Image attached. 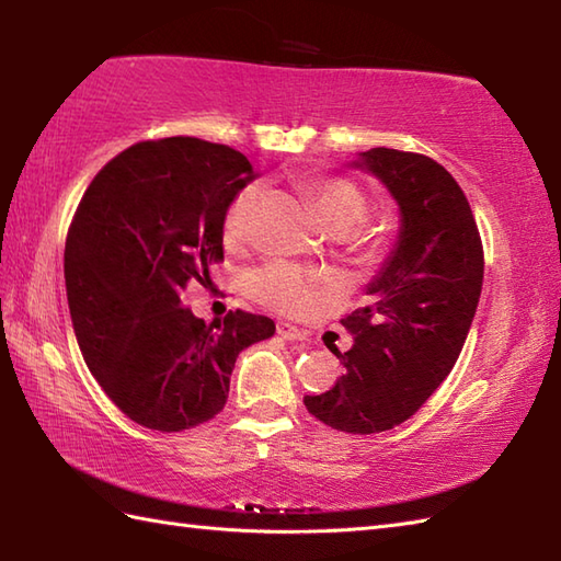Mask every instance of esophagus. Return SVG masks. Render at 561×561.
Wrapping results in <instances>:
<instances>
[{
    "label": "esophagus",
    "instance_id": "esophagus-1",
    "mask_svg": "<svg viewBox=\"0 0 561 561\" xmlns=\"http://www.w3.org/2000/svg\"><path fill=\"white\" fill-rule=\"evenodd\" d=\"M277 335L282 337V340H289V342H294V340H306V332H301L299 328L296 325H291V323H279L277 325Z\"/></svg>",
    "mask_w": 561,
    "mask_h": 561
}]
</instances>
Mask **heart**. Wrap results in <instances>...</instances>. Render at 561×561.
Wrapping results in <instances>:
<instances>
[{"instance_id":"obj_1","label":"heart","mask_w":561,"mask_h":561,"mask_svg":"<svg viewBox=\"0 0 561 561\" xmlns=\"http://www.w3.org/2000/svg\"><path fill=\"white\" fill-rule=\"evenodd\" d=\"M306 193L313 197L320 219L330 231L344 233L359 226L366 217L368 199L364 190L337 175H316L304 181ZM260 197L257 185H245L236 193L229 209L224 214V241L229 245L243 243L250 226H253V211ZM328 282L316 279L289 262H272L262 267L253 277V291L262 304H267L284 313H306L313 308L325 291Z\"/></svg>"}]
</instances>
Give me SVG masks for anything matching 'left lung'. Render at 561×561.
<instances>
[{"label":"left lung","mask_w":561,"mask_h":561,"mask_svg":"<svg viewBox=\"0 0 561 561\" xmlns=\"http://www.w3.org/2000/svg\"><path fill=\"white\" fill-rule=\"evenodd\" d=\"M350 165L386 185L400 226L366 287L368 306L342 318L354 347L330 350L344 374L304 404L337 432L378 434L410 420L458 362L480 304L484 255L470 202L444 165L386 147L356 153Z\"/></svg>","instance_id":"left-lung-1"}]
</instances>
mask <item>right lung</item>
<instances>
[{"mask_svg": "<svg viewBox=\"0 0 561 561\" xmlns=\"http://www.w3.org/2000/svg\"><path fill=\"white\" fill-rule=\"evenodd\" d=\"M255 178L241 151L169 137L117 153L83 193L65 245L71 325L105 396L141 426L209 422L238 354L274 335L267 316L205 323L183 304L224 257V214Z\"/></svg>", "mask_w": 561, "mask_h": 561, "instance_id": "right-lung-1", "label": "right lung"}]
</instances>
